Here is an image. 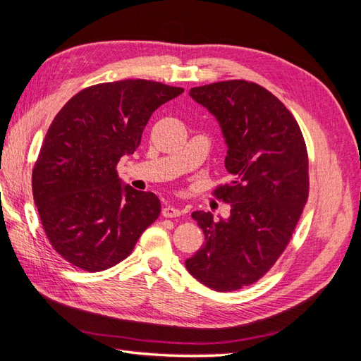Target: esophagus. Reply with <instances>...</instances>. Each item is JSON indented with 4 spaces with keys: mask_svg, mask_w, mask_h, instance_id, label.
<instances>
[{
    "mask_svg": "<svg viewBox=\"0 0 361 361\" xmlns=\"http://www.w3.org/2000/svg\"><path fill=\"white\" fill-rule=\"evenodd\" d=\"M182 214H183V211L178 209V207H174V206H166L162 209V216H166V218H178Z\"/></svg>",
    "mask_w": 361,
    "mask_h": 361,
    "instance_id": "1",
    "label": "esophagus"
}]
</instances>
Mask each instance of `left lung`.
Instances as JSON below:
<instances>
[{
	"mask_svg": "<svg viewBox=\"0 0 361 361\" xmlns=\"http://www.w3.org/2000/svg\"><path fill=\"white\" fill-rule=\"evenodd\" d=\"M190 94L220 122L232 180L214 197L231 216L192 212L204 244L185 265L216 292L253 285L274 267L309 199V155L300 125L279 97L253 81L228 80L192 87Z\"/></svg>",
	"mask_w": 361,
	"mask_h": 361,
	"instance_id": "obj_1",
	"label": "left lung"
}]
</instances>
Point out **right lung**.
<instances>
[{
	"mask_svg": "<svg viewBox=\"0 0 361 361\" xmlns=\"http://www.w3.org/2000/svg\"><path fill=\"white\" fill-rule=\"evenodd\" d=\"M182 92L149 80L94 84L54 117L32 167V197L52 248L73 267L117 265L159 216V199L123 188L117 164L137 150L152 113Z\"/></svg>",
	"mask_w": 361,
	"mask_h": 361,
	"instance_id": "right-lung-1",
	"label": "right lung"
}]
</instances>
